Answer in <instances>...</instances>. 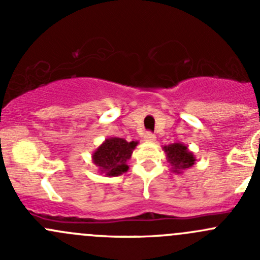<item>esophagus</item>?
Here are the masks:
<instances>
[{
	"mask_svg": "<svg viewBox=\"0 0 260 260\" xmlns=\"http://www.w3.org/2000/svg\"><path fill=\"white\" fill-rule=\"evenodd\" d=\"M143 140H145L146 142H153V141H156V136L151 132H146L145 136H143Z\"/></svg>",
	"mask_w": 260,
	"mask_h": 260,
	"instance_id": "1",
	"label": "esophagus"
}]
</instances>
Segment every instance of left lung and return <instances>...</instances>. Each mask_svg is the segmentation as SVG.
Wrapping results in <instances>:
<instances>
[{"mask_svg": "<svg viewBox=\"0 0 260 260\" xmlns=\"http://www.w3.org/2000/svg\"><path fill=\"white\" fill-rule=\"evenodd\" d=\"M162 149L166 153V159L170 166H171V171L175 172V174H182L183 171H186V170H188L195 165V154L183 143H171V145L164 146Z\"/></svg>", "mask_w": 260, "mask_h": 260, "instance_id": "8db88e82", "label": "left lung"}]
</instances>
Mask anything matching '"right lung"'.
Returning a JSON list of instances; mask_svg holds the SVG:
<instances>
[{"label":"right lung","mask_w":260,"mask_h":260,"mask_svg":"<svg viewBox=\"0 0 260 260\" xmlns=\"http://www.w3.org/2000/svg\"><path fill=\"white\" fill-rule=\"evenodd\" d=\"M137 141L123 140L119 137H109L91 154V161L98 167V171L106 176H119L128 171V159L132 157Z\"/></svg>","instance_id":"right-lung-1"}]
</instances>
